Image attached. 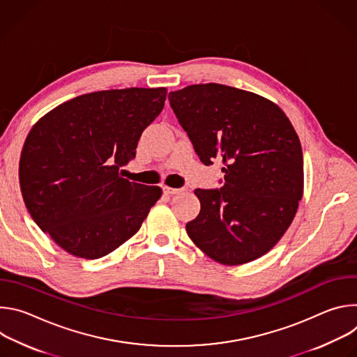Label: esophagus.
Wrapping results in <instances>:
<instances>
[{
	"instance_id": "obj_1",
	"label": "esophagus",
	"mask_w": 357,
	"mask_h": 357,
	"mask_svg": "<svg viewBox=\"0 0 357 357\" xmlns=\"http://www.w3.org/2000/svg\"><path fill=\"white\" fill-rule=\"evenodd\" d=\"M162 189H164V192H165L167 195H176V193H181V192H182V189H179V188H169V186H164Z\"/></svg>"
}]
</instances>
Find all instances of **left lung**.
I'll list each match as a JSON object with an SVG mask.
<instances>
[{"instance_id":"left-lung-1","label":"left lung","mask_w":357,"mask_h":357,"mask_svg":"<svg viewBox=\"0 0 357 357\" xmlns=\"http://www.w3.org/2000/svg\"><path fill=\"white\" fill-rule=\"evenodd\" d=\"M168 98L199 160H219L225 174L220 189H195L200 212L188 236L222 264L261 257L302 197L303 157L292 124L270 100L225 84H193Z\"/></svg>"}]
</instances>
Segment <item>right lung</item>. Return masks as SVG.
Instances as JSON below:
<instances>
[{
  "mask_svg": "<svg viewBox=\"0 0 357 357\" xmlns=\"http://www.w3.org/2000/svg\"><path fill=\"white\" fill-rule=\"evenodd\" d=\"M167 89L103 90L75 97L29 131L20 161L25 206L39 229L76 257L107 256L141 227L160 186L119 171L135 158Z\"/></svg>",
  "mask_w": 357,
  "mask_h": 357,
  "instance_id": "add662e5",
  "label": "right lung"
}]
</instances>
